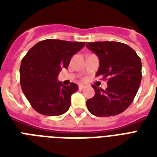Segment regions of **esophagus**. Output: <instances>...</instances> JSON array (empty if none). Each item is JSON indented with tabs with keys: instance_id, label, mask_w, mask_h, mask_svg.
<instances>
[{
	"instance_id": "1",
	"label": "esophagus",
	"mask_w": 157,
	"mask_h": 157,
	"mask_svg": "<svg viewBox=\"0 0 157 157\" xmlns=\"http://www.w3.org/2000/svg\"><path fill=\"white\" fill-rule=\"evenodd\" d=\"M84 87H85V86L83 85H79V89H80V90H82Z\"/></svg>"
}]
</instances>
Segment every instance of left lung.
<instances>
[{
	"mask_svg": "<svg viewBox=\"0 0 157 157\" xmlns=\"http://www.w3.org/2000/svg\"><path fill=\"white\" fill-rule=\"evenodd\" d=\"M86 48L97 55V75L108 77L105 90L92 86L95 95L86 101L89 112L98 117L118 115L131 104L141 82V59L132 48L119 42L86 43Z\"/></svg>",
	"mask_w": 157,
	"mask_h": 157,
	"instance_id": "1",
	"label": "left lung"
}]
</instances>
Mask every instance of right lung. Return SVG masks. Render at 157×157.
<instances>
[{"label":"right lung","instance_id":"add662e5","mask_svg":"<svg viewBox=\"0 0 157 157\" xmlns=\"http://www.w3.org/2000/svg\"><path fill=\"white\" fill-rule=\"evenodd\" d=\"M85 46L83 42L46 39L37 43L22 59L20 84L33 109L43 115L58 116L68 111L71 97L78 86H65L58 81L62 68Z\"/></svg>","mask_w":157,"mask_h":157}]
</instances>
